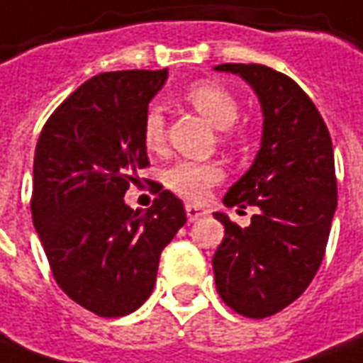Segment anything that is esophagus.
I'll return each mask as SVG.
<instances>
[{
	"instance_id": "34e87169",
	"label": "esophagus",
	"mask_w": 363,
	"mask_h": 363,
	"mask_svg": "<svg viewBox=\"0 0 363 363\" xmlns=\"http://www.w3.org/2000/svg\"><path fill=\"white\" fill-rule=\"evenodd\" d=\"M186 215H187V221H197V219L206 217L207 211L203 209V207H197V206H191V203H187Z\"/></svg>"
}]
</instances>
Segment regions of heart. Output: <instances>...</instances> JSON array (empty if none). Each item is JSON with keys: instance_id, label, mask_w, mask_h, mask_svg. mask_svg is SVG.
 I'll return each mask as SVG.
<instances>
[{"instance_id": "heart-1", "label": "heart", "mask_w": 363, "mask_h": 363, "mask_svg": "<svg viewBox=\"0 0 363 363\" xmlns=\"http://www.w3.org/2000/svg\"><path fill=\"white\" fill-rule=\"evenodd\" d=\"M186 101L203 116V118L219 130L233 126L239 118V102L231 92L217 82L203 81L191 84L186 91ZM166 122L162 110L152 106L144 114L142 122V140L150 152H156L164 146ZM223 177V169L213 162H189L179 160L164 172V184L172 191L187 199H201L207 189L219 184Z\"/></svg>"}]
</instances>
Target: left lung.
<instances>
[{
	"label": "left lung",
	"mask_w": 363,
	"mask_h": 363,
	"mask_svg": "<svg viewBox=\"0 0 363 363\" xmlns=\"http://www.w3.org/2000/svg\"><path fill=\"white\" fill-rule=\"evenodd\" d=\"M215 71L247 81L262 108L261 150L229 187L227 207L255 206L241 229L213 213L225 237L213 255L217 292L247 318H267L294 302L324 259L338 206L334 152L318 108L291 77L264 65L225 62Z\"/></svg>",
	"instance_id": "8db88e82"
}]
</instances>
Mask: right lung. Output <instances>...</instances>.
Returning a JSON list of instances; mask_svg holds the SVG:
<instances>
[{"instance_id":"add662e5","label":"right lung","mask_w":363,"mask_h":363,"mask_svg":"<svg viewBox=\"0 0 363 363\" xmlns=\"http://www.w3.org/2000/svg\"><path fill=\"white\" fill-rule=\"evenodd\" d=\"M166 79L167 69L92 77L49 116L35 148L31 215L52 277L104 318L146 302L160 255L187 221L167 189L144 213L124 203L150 166L142 122Z\"/></svg>"}]
</instances>
